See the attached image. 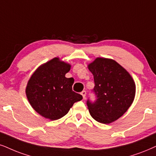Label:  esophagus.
Instances as JSON below:
<instances>
[{"instance_id": "34e87169", "label": "esophagus", "mask_w": 156, "mask_h": 156, "mask_svg": "<svg viewBox=\"0 0 156 156\" xmlns=\"http://www.w3.org/2000/svg\"><path fill=\"white\" fill-rule=\"evenodd\" d=\"M80 94L83 96V99H85V98H86V90H83V91L80 93Z\"/></svg>"}]
</instances>
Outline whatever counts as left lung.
<instances>
[{"label":"left lung","mask_w":156,"mask_h":156,"mask_svg":"<svg viewBox=\"0 0 156 156\" xmlns=\"http://www.w3.org/2000/svg\"><path fill=\"white\" fill-rule=\"evenodd\" d=\"M94 79L96 100L86 101L91 117L109 124L122 117L133 102L135 84L125 68L111 59L96 58L88 65Z\"/></svg>","instance_id":"8db88e82"}]
</instances>
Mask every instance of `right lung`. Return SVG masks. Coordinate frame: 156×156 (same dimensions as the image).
Listing matches in <instances>:
<instances>
[{
  "mask_svg": "<svg viewBox=\"0 0 156 156\" xmlns=\"http://www.w3.org/2000/svg\"><path fill=\"white\" fill-rule=\"evenodd\" d=\"M70 69V65L55 58L39 67L29 79L26 88L27 98L42 117L51 120L60 119L75 102L83 98L72 89L73 78L65 76Z\"/></svg>",
  "mask_w": 156,
  "mask_h": 156,
  "instance_id": "obj_1",
  "label": "right lung"
}]
</instances>
